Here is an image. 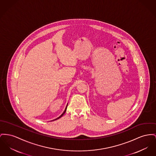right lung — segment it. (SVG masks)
<instances>
[{
	"label": "right lung",
	"mask_w": 156,
	"mask_h": 156,
	"mask_svg": "<svg viewBox=\"0 0 156 156\" xmlns=\"http://www.w3.org/2000/svg\"><path fill=\"white\" fill-rule=\"evenodd\" d=\"M67 105H68V104H67ZM67 105H66V108H65V110L64 111V112H63V113H62V114H61V115H60V116H59V117H58L57 119H54V120H56V119H59V118H61V117H62V115H63L65 113V112H66V108H67Z\"/></svg>",
	"instance_id": "add662e5"
}]
</instances>
